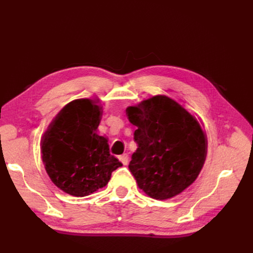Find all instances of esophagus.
Listing matches in <instances>:
<instances>
[{
  "instance_id": "esophagus-1",
  "label": "esophagus",
  "mask_w": 253,
  "mask_h": 253,
  "mask_svg": "<svg viewBox=\"0 0 253 253\" xmlns=\"http://www.w3.org/2000/svg\"><path fill=\"white\" fill-rule=\"evenodd\" d=\"M119 160L122 163V165L126 166L127 163H128V155L126 154V153H125V154H122L119 156Z\"/></svg>"
}]
</instances>
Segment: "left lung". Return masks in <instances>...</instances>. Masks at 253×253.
Returning <instances> with one entry per match:
<instances>
[{
	"label": "left lung",
	"mask_w": 253,
	"mask_h": 253,
	"mask_svg": "<svg viewBox=\"0 0 253 253\" xmlns=\"http://www.w3.org/2000/svg\"><path fill=\"white\" fill-rule=\"evenodd\" d=\"M137 128L128 169L143 192L168 200L188 188L204 166L207 143L198 122L172 99L156 96L126 109Z\"/></svg>",
	"instance_id": "8db88e82"
}]
</instances>
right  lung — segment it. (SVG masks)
I'll list each match as a JSON object with an SVG mask.
<instances>
[{
    "instance_id": "right-lung-1",
    "label": "right lung",
    "mask_w": 253,
    "mask_h": 253,
    "mask_svg": "<svg viewBox=\"0 0 253 253\" xmlns=\"http://www.w3.org/2000/svg\"><path fill=\"white\" fill-rule=\"evenodd\" d=\"M79 99L65 105L42 139V159L51 181L64 192L86 196L103 188L121 167L108 140L97 134L102 108Z\"/></svg>"
}]
</instances>
